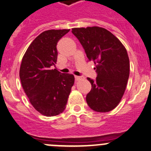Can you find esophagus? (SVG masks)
Segmentation results:
<instances>
[{"mask_svg":"<svg viewBox=\"0 0 151 151\" xmlns=\"http://www.w3.org/2000/svg\"><path fill=\"white\" fill-rule=\"evenodd\" d=\"M82 78V77H81V76H75V79L76 81H78L81 80V79Z\"/></svg>","mask_w":151,"mask_h":151,"instance_id":"esophagus-1","label":"esophagus"}]
</instances>
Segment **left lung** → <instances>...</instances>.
Returning a JSON list of instances; mask_svg holds the SVG:
<instances>
[{"label": "left lung", "mask_w": 151, "mask_h": 151, "mask_svg": "<svg viewBox=\"0 0 151 151\" xmlns=\"http://www.w3.org/2000/svg\"><path fill=\"white\" fill-rule=\"evenodd\" d=\"M88 61H93L97 73L95 81L88 78L91 90L86 102L91 109L107 112L119 104L127 86L129 60L127 50L113 34L102 27L73 28Z\"/></svg>", "instance_id": "obj_1"}]
</instances>
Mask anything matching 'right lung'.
<instances>
[{"label":"right lung","mask_w":151,"mask_h":151,"mask_svg":"<svg viewBox=\"0 0 151 151\" xmlns=\"http://www.w3.org/2000/svg\"><path fill=\"white\" fill-rule=\"evenodd\" d=\"M70 29L45 31L30 44L22 58L19 76L30 103L46 116L65 110L75 78L52 69L58 59L57 44Z\"/></svg>","instance_id":"1"}]
</instances>
